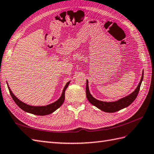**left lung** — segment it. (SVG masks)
Segmentation results:
<instances>
[{
    "label": "left lung",
    "instance_id": "1",
    "mask_svg": "<svg viewBox=\"0 0 154 154\" xmlns=\"http://www.w3.org/2000/svg\"><path fill=\"white\" fill-rule=\"evenodd\" d=\"M143 73H142V78L140 79V83H139L137 88H136V90L133 92V93L126 96V97L119 100L118 101L113 102H102L95 99L93 96L91 94L90 92H89L88 81L87 80V85H86V95H87V98L88 99V100L90 102L92 105L97 107L98 108L101 109L102 111H103V112H105L113 113V112H117V111H119L121 109L126 108V107L131 104V103L134 102L136 98H137V96L138 94L139 90H140L142 81L143 80V77H144Z\"/></svg>",
    "mask_w": 154,
    "mask_h": 154
}]
</instances>
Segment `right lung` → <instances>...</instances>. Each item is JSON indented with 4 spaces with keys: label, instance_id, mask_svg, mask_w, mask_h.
I'll use <instances>...</instances> for the list:
<instances>
[{
    "label": "right lung",
    "instance_id": "1",
    "mask_svg": "<svg viewBox=\"0 0 154 154\" xmlns=\"http://www.w3.org/2000/svg\"><path fill=\"white\" fill-rule=\"evenodd\" d=\"M69 84V82L67 83V84L66 85L65 87H64L63 90L62 96H61V97L58 100L51 103V104L48 105V106H29L22 102H21L20 100L17 99L16 96L14 95L12 91H10L8 85V87L9 89L10 94V95H11L12 99L14 100V101L15 102L16 104L21 109H23V111H25V112H26L34 114V115L46 116V115H48V114L52 113V112H54L55 110L59 108L62 105V103L64 102V100H65L66 89L67 88V87H68Z\"/></svg>",
    "mask_w": 154,
    "mask_h": 154
}]
</instances>
